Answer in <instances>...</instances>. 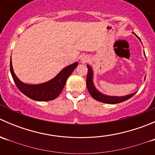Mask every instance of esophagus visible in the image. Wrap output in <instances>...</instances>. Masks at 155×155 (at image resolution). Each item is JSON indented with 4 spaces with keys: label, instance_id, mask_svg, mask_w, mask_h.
Wrapping results in <instances>:
<instances>
[{
    "label": "esophagus",
    "instance_id": "obj_1",
    "mask_svg": "<svg viewBox=\"0 0 155 155\" xmlns=\"http://www.w3.org/2000/svg\"><path fill=\"white\" fill-rule=\"evenodd\" d=\"M89 61V57L88 56L85 55V56H83V57H82V58H81V62H82V63H86Z\"/></svg>",
    "mask_w": 155,
    "mask_h": 155
}]
</instances>
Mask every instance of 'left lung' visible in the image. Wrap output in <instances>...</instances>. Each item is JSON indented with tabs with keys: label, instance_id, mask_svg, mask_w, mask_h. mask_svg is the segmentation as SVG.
<instances>
[{
	"label": "left lung",
	"instance_id": "1",
	"mask_svg": "<svg viewBox=\"0 0 155 155\" xmlns=\"http://www.w3.org/2000/svg\"><path fill=\"white\" fill-rule=\"evenodd\" d=\"M133 34H134L133 32ZM137 37V34H135ZM139 40H140V37H138ZM87 74L86 78V86L87 88V91H89L90 94L91 95L92 97L95 99L96 101H100V102L105 103V104H119V103L124 102V101H127V100L130 99L137 92L130 94L126 95V96L123 97H117V96H108V95H105L104 94L101 93L99 91L97 90L96 87H94L93 83V70H92L91 68L89 65H87Z\"/></svg>",
	"mask_w": 155,
	"mask_h": 155
}]
</instances>
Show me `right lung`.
Segmentation results:
<instances>
[{
  "label": "right lung",
  "mask_w": 155,
  "mask_h": 155,
  "mask_svg": "<svg viewBox=\"0 0 155 155\" xmlns=\"http://www.w3.org/2000/svg\"><path fill=\"white\" fill-rule=\"evenodd\" d=\"M77 65L78 62L69 65L64 68L54 79L39 85H29L21 82L14 73L11 61L10 72L14 82L21 93L34 101H52L58 97L65 86L67 79Z\"/></svg>",
  "instance_id": "right-lung-1"
}]
</instances>
